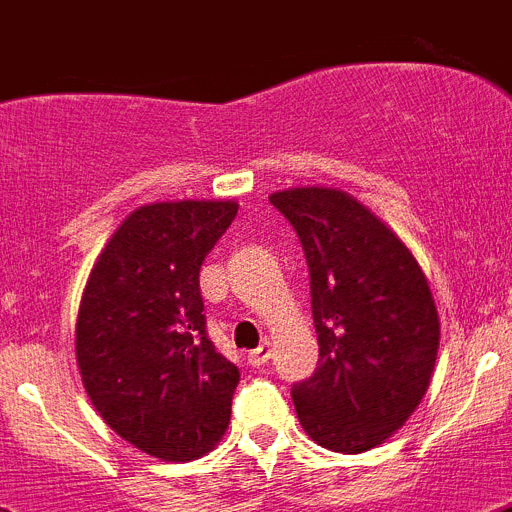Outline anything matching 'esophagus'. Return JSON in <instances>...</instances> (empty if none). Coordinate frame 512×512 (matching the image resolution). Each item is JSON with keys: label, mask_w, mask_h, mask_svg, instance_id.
<instances>
[{"label": "esophagus", "mask_w": 512, "mask_h": 512, "mask_svg": "<svg viewBox=\"0 0 512 512\" xmlns=\"http://www.w3.org/2000/svg\"><path fill=\"white\" fill-rule=\"evenodd\" d=\"M272 356V343L270 341H262L260 346L255 348V351L247 353V361H250L252 366H265L267 361H270Z\"/></svg>", "instance_id": "1"}]
</instances>
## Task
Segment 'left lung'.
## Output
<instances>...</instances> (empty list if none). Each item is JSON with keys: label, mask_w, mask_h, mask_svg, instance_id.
<instances>
[{"label": "left lung", "mask_w": 512, "mask_h": 512, "mask_svg": "<svg viewBox=\"0 0 512 512\" xmlns=\"http://www.w3.org/2000/svg\"><path fill=\"white\" fill-rule=\"evenodd\" d=\"M293 224L310 272L318 369L293 386L313 442L358 455L404 427L427 394L439 315L409 247L361 202L338 189L270 194Z\"/></svg>", "instance_id": "8db88e82"}]
</instances>
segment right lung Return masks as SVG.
Here are the masks:
<instances>
[{
    "label": "right lung",
    "mask_w": 512,
    "mask_h": 512,
    "mask_svg": "<svg viewBox=\"0 0 512 512\" xmlns=\"http://www.w3.org/2000/svg\"><path fill=\"white\" fill-rule=\"evenodd\" d=\"M237 202H156L123 219L90 270L75 356L93 407L166 462L214 450L240 369L207 336L199 270Z\"/></svg>",
    "instance_id": "obj_1"
}]
</instances>
